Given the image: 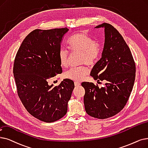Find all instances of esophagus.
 Listing matches in <instances>:
<instances>
[{
	"label": "esophagus",
	"mask_w": 148,
	"mask_h": 148,
	"mask_svg": "<svg viewBox=\"0 0 148 148\" xmlns=\"http://www.w3.org/2000/svg\"><path fill=\"white\" fill-rule=\"evenodd\" d=\"M74 85L75 86H79L80 85V83L79 82H74Z\"/></svg>",
	"instance_id": "obj_1"
}]
</instances>
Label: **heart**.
I'll list each match as a JSON object with an SVG mask.
<instances>
[{
  "instance_id": "b5f03b06",
  "label": "heart",
  "mask_w": 148,
  "mask_h": 148,
  "mask_svg": "<svg viewBox=\"0 0 148 148\" xmlns=\"http://www.w3.org/2000/svg\"><path fill=\"white\" fill-rule=\"evenodd\" d=\"M68 48L72 53L79 52V62L83 65L71 68L64 73L65 78L80 81L89 73V69L86 66L92 65L99 59L100 54L101 47L100 43L89 36L85 31H80L71 37L68 41ZM58 58L62 67L68 65V51L61 48L58 53Z\"/></svg>"
}]
</instances>
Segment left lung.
<instances>
[{
  "instance_id": "left-lung-1",
  "label": "left lung",
  "mask_w": 148,
  "mask_h": 148,
  "mask_svg": "<svg viewBox=\"0 0 148 148\" xmlns=\"http://www.w3.org/2000/svg\"><path fill=\"white\" fill-rule=\"evenodd\" d=\"M105 28V44L101 59L92 68L91 75L97 81L105 80L99 88L91 82H83L86 113L94 118L105 119L120 112L126 105L136 77L131 50L123 37L111 24L103 23L96 28Z\"/></svg>"
}]
</instances>
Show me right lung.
I'll list each match as a JSON object with an SVG mask.
<instances>
[{"label": "right lung", "mask_w": 148, "mask_h": 148, "mask_svg": "<svg viewBox=\"0 0 148 148\" xmlns=\"http://www.w3.org/2000/svg\"><path fill=\"white\" fill-rule=\"evenodd\" d=\"M67 28L35 29L25 38L16 54L13 74L17 94L27 111L35 118L51 123L62 118L74 88L64 79L58 86L48 80L62 73L58 58Z\"/></svg>", "instance_id": "right-lung-1"}]
</instances>
